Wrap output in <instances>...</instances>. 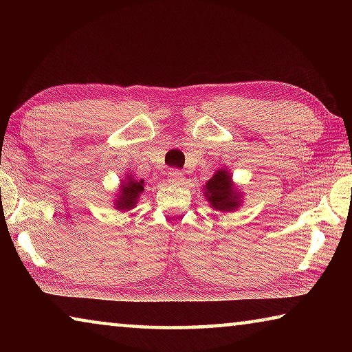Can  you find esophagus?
I'll return each mask as SVG.
<instances>
[{"instance_id":"1","label":"esophagus","mask_w":352,"mask_h":352,"mask_svg":"<svg viewBox=\"0 0 352 352\" xmlns=\"http://www.w3.org/2000/svg\"><path fill=\"white\" fill-rule=\"evenodd\" d=\"M183 180H184L183 172H180V170H169L168 172L169 184H182Z\"/></svg>"}]
</instances>
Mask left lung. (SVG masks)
<instances>
[{"label": "left lung", "instance_id": "left-lung-1", "mask_svg": "<svg viewBox=\"0 0 352 352\" xmlns=\"http://www.w3.org/2000/svg\"><path fill=\"white\" fill-rule=\"evenodd\" d=\"M205 200L212 210L220 212H234L243 204L242 190L233 182L228 169L220 168L204 186Z\"/></svg>", "mask_w": 352, "mask_h": 352}]
</instances>
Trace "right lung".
Wrapping results in <instances>:
<instances>
[{
	"instance_id": "add662e5",
	"label": "right lung",
	"mask_w": 352,
	"mask_h": 352,
	"mask_svg": "<svg viewBox=\"0 0 352 352\" xmlns=\"http://www.w3.org/2000/svg\"><path fill=\"white\" fill-rule=\"evenodd\" d=\"M141 192H144V180L135 178V175L129 174L122 178L119 183V189L115 194L113 206L118 211H130L133 210L136 204L140 201Z\"/></svg>"
}]
</instances>
